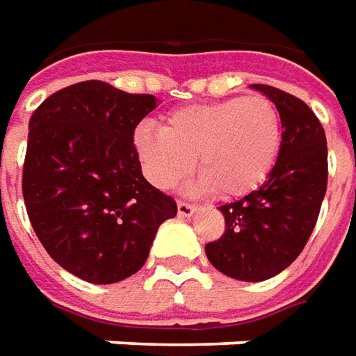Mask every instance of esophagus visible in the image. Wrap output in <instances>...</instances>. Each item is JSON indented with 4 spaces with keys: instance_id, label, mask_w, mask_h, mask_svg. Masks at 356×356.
Masks as SVG:
<instances>
[{
    "instance_id": "34e87169",
    "label": "esophagus",
    "mask_w": 356,
    "mask_h": 356,
    "mask_svg": "<svg viewBox=\"0 0 356 356\" xmlns=\"http://www.w3.org/2000/svg\"><path fill=\"white\" fill-rule=\"evenodd\" d=\"M195 205L193 203H188V202H178V215H182V217H190L195 213Z\"/></svg>"
}]
</instances>
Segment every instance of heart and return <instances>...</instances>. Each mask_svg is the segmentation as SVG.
Segmentation results:
<instances>
[{
	"label": "heart",
	"instance_id": "heart-1",
	"mask_svg": "<svg viewBox=\"0 0 356 356\" xmlns=\"http://www.w3.org/2000/svg\"><path fill=\"white\" fill-rule=\"evenodd\" d=\"M134 143L156 188L176 186L197 156L200 188L232 200L266 182L281 153L283 126L267 97H232L178 108L164 118L161 131L139 127Z\"/></svg>",
	"mask_w": 356,
	"mask_h": 356
}]
</instances>
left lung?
<instances>
[{
  "label": "left lung",
  "mask_w": 356,
  "mask_h": 356,
  "mask_svg": "<svg viewBox=\"0 0 356 356\" xmlns=\"http://www.w3.org/2000/svg\"><path fill=\"white\" fill-rule=\"evenodd\" d=\"M279 110L283 145L257 190L220 205L225 232L205 244L207 259L238 281H266L291 266L312 234L327 190V143L310 106L269 85H252Z\"/></svg>",
  "instance_id": "1"
}]
</instances>
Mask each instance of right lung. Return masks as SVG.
<instances>
[{"instance_id":"obj_1","label":"right lung","mask_w":356,"mask_h":356,"mask_svg":"<svg viewBox=\"0 0 356 356\" xmlns=\"http://www.w3.org/2000/svg\"><path fill=\"white\" fill-rule=\"evenodd\" d=\"M154 108L153 95L83 81L48 97L29 122L24 207L51 259L83 281L110 285L137 273L178 211L147 182L134 145Z\"/></svg>"}]
</instances>
